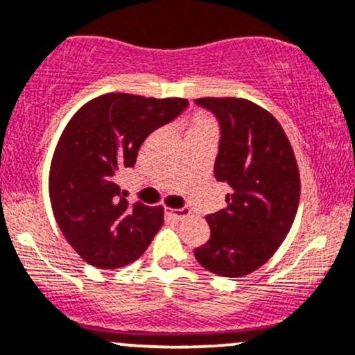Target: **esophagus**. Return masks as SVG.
<instances>
[{
  "mask_svg": "<svg viewBox=\"0 0 355 355\" xmlns=\"http://www.w3.org/2000/svg\"><path fill=\"white\" fill-rule=\"evenodd\" d=\"M165 215L170 216V218H173V220H183V218H185V216L190 215V210H189V208H178V210H172V208H166Z\"/></svg>",
  "mask_w": 355,
  "mask_h": 355,
  "instance_id": "obj_1",
  "label": "esophagus"
}]
</instances>
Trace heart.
<instances>
[{"instance_id": "1", "label": "heart", "mask_w": 355, "mask_h": 355, "mask_svg": "<svg viewBox=\"0 0 355 355\" xmlns=\"http://www.w3.org/2000/svg\"><path fill=\"white\" fill-rule=\"evenodd\" d=\"M208 129H215V123H213V121H210V119L203 114L193 115L189 132H198V130H208Z\"/></svg>"}]
</instances>
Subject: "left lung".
<instances>
[{"mask_svg":"<svg viewBox=\"0 0 355 355\" xmlns=\"http://www.w3.org/2000/svg\"><path fill=\"white\" fill-rule=\"evenodd\" d=\"M195 104L218 121L215 178L230 187L226 208L207 215L210 240L195 258L218 276L250 275L291 230L301 193L296 157L279 122L253 102L202 97Z\"/></svg>","mask_w":355,"mask_h":355,"instance_id":"1","label":"left lung"}]
</instances>
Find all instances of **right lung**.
<instances>
[{"label":"right lung","mask_w":355,"mask_h":355,"mask_svg":"<svg viewBox=\"0 0 355 355\" xmlns=\"http://www.w3.org/2000/svg\"><path fill=\"white\" fill-rule=\"evenodd\" d=\"M189 107L187 99L105 94L64 129L49 172L59 228L85 263L114 270L140 258L164 225V208L129 205L117 178L135 165L144 140Z\"/></svg>","instance_id":"right-lung-1"}]
</instances>
